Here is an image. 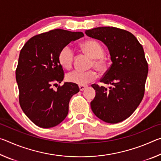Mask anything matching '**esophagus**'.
Wrapping results in <instances>:
<instances>
[{
	"label": "esophagus",
	"mask_w": 161,
	"mask_h": 161,
	"mask_svg": "<svg viewBox=\"0 0 161 161\" xmlns=\"http://www.w3.org/2000/svg\"><path fill=\"white\" fill-rule=\"evenodd\" d=\"M79 88H80V91H84V89L86 88V86H85V85H79Z\"/></svg>",
	"instance_id": "esophagus-1"
}]
</instances>
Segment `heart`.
<instances>
[{"label": "heart", "instance_id": "b5f03b06", "mask_svg": "<svg viewBox=\"0 0 161 161\" xmlns=\"http://www.w3.org/2000/svg\"><path fill=\"white\" fill-rule=\"evenodd\" d=\"M84 52L91 57L92 61L91 65L94 67L99 72H103L108 66L107 59L103 56L104 50L102 45L95 40H89L81 45ZM60 64L65 69H69L72 66L74 60V52L69 45L62 48L58 55ZM96 72L93 69L81 71L75 69L67 75V80L69 82L77 84L78 85H85L96 78Z\"/></svg>", "mask_w": 161, "mask_h": 161}]
</instances>
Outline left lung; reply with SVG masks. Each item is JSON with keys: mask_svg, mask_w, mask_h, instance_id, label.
<instances>
[{"mask_svg": "<svg viewBox=\"0 0 161 161\" xmlns=\"http://www.w3.org/2000/svg\"><path fill=\"white\" fill-rule=\"evenodd\" d=\"M108 47L112 62L100 82L92 84L96 96L90 104L99 119L117 124L131 115L143 99L148 67L143 48L130 32L114 27H99L85 31Z\"/></svg>", "mask_w": 161, "mask_h": 161, "instance_id": "8db88e82", "label": "left lung"}]
</instances>
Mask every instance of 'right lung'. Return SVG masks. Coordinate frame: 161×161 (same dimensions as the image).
Instances as JSON below:
<instances>
[{"label":"right lung","mask_w":161,"mask_h":161,"mask_svg":"<svg viewBox=\"0 0 161 161\" xmlns=\"http://www.w3.org/2000/svg\"><path fill=\"white\" fill-rule=\"evenodd\" d=\"M84 36L81 32L55 29L31 38L20 50L16 69L19 102L22 110L37 126H58L66 118L69 103L78 93L77 84L61 83L64 71L58 59L62 48Z\"/></svg>","instance_id":"obj_1"}]
</instances>
